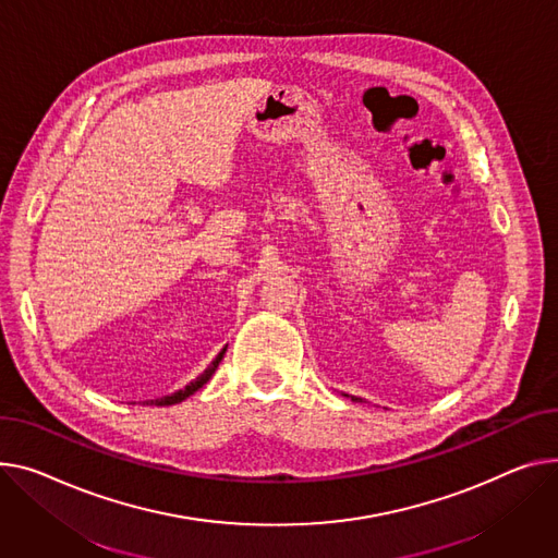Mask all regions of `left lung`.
Returning <instances> with one entry per match:
<instances>
[{"mask_svg":"<svg viewBox=\"0 0 558 558\" xmlns=\"http://www.w3.org/2000/svg\"><path fill=\"white\" fill-rule=\"evenodd\" d=\"M352 401H361V399H359V397H352Z\"/></svg>","mask_w":558,"mask_h":558,"instance_id":"8db88e82","label":"left lung"}]
</instances>
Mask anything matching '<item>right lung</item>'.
Instances as JSON below:
<instances>
[{
  "label": "right lung",
  "mask_w": 558,
  "mask_h": 558,
  "mask_svg": "<svg viewBox=\"0 0 558 558\" xmlns=\"http://www.w3.org/2000/svg\"><path fill=\"white\" fill-rule=\"evenodd\" d=\"M225 352L227 350H221L219 354H217V359L204 369V373L195 379V381H191L189 386H185L183 390H177V392H172V395H168V397H161V399H155V401H150V405L155 403V405H172V403H179V401H183L185 397H191L193 392H197L210 377H213V373H215V369H217V365H219V361H221V356H225ZM147 403V401H145Z\"/></svg>",
  "instance_id": "obj_1"
}]
</instances>
